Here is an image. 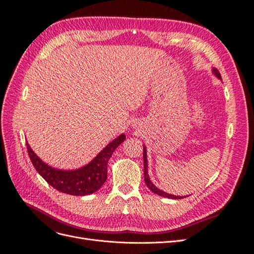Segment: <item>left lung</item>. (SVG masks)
Masks as SVG:
<instances>
[{
	"label": "left lung",
	"instance_id": "8db88e82",
	"mask_svg": "<svg viewBox=\"0 0 254 254\" xmlns=\"http://www.w3.org/2000/svg\"><path fill=\"white\" fill-rule=\"evenodd\" d=\"M212 71H213L214 75L218 78V79H222V77H220V73L219 71L216 69V68H212ZM143 170H144V182H145V185L148 186L149 189L155 193L157 194L159 196H163V197H167V198H173V199H181V198H184L183 196H175V195H172V194H169V193H166L161 191L160 189H158L157 187H155L153 185V183L150 181V177H149V174H148V158H146V149L143 146Z\"/></svg>",
	"mask_w": 254,
	"mask_h": 254
}]
</instances>
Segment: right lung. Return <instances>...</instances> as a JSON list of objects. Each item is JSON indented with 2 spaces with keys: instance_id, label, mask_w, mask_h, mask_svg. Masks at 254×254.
Returning a JSON list of instances; mask_svg holds the SVG:
<instances>
[{
  "instance_id": "right-lung-1",
  "label": "right lung",
  "mask_w": 254,
  "mask_h": 254,
  "mask_svg": "<svg viewBox=\"0 0 254 254\" xmlns=\"http://www.w3.org/2000/svg\"><path fill=\"white\" fill-rule=\"evenodd\" d=\"M125 139L126 135L121 134L106 145L88 165L71 171L52 168L37 156L28 142H26V148L35 169L53 188L65 194L83 196L98 191L106 182L109 159Z\"/></svg>"
}]
</instances>
